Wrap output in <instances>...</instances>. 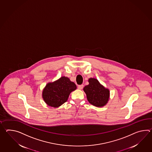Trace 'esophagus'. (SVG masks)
Returning <instances> with one entry per match:
<instances>
[{
    "instance_id": "esophagus-1",
    "label": "esophagus",
    "mask_w": 152,
    "mask_h": 152,
    "mask_svg": "<svg viewBox=\"0 0 152 152\" xmlns=\"http://www.w3.org/2000/svg\"><path fill=\"white\" fill-rule=\"evenodd\" d=\"M83 84L78 86V89H83Z\"/></svg>"
}]
</instances>
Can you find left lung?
<instances>
[{
  "label": "left lung",
  "mask_w": 152,
  "mask_h": 152,
  "mask_svg": "<svg viewBox=\"0 0 152 152\" xmlns=\"http://www.w3.org/2000/svg\"><path fill=\"white\" fill-rule=\"evenodd\" d=\"M88 82L89 84L84 87L83 91L87 95L89 102L96 107L105 106L110 97L109 90L102 86L95 78H91Z\"/></svg>",
  "instance_id": "obj_1"
}]
</instances>
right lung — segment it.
<instances>
[{
    "label": "right lung",
    "instance_id": "1",
    "mask_svg": "<svg viewBox=\"0 0 152 152\" xmlns=\"http://www.w3.org/2000/svg\"><path fill=\"white\" fill-rule=\"evenodd\" d=\"M76 88L73 82L63 76L54 82L48 83L43 90L42 97L48 106L58 107L68 100L70 93Z\"/></svg>",
    "mask_w": 152,
    "mask_h": 152
}]
</instances>
